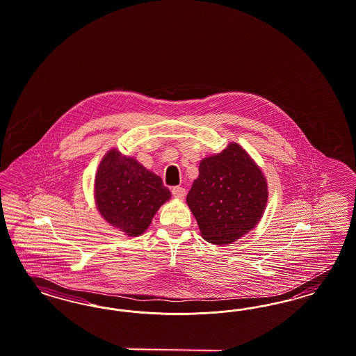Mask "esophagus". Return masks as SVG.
Masks as SVG:
<instances>
[{"label": "esophagus", "mask_w": 356, "mask_h": 356, "mask_svg": "<svg viewBox=\"0 0 356 356\" xmlns=\"http://www.w3.org/2000/svg\"><path fill=\"white\" fill-rule=\"evenodd\" d=\"M172 197H177V199H184L186 195V190L184 187H179V186H175L172 188Z\"/></svg>", "instance_id": "esophagus-1"}]
</instances>
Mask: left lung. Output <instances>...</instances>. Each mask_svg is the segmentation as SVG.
Here are the masks:
<instances>
[{"mask_svg": "<svg viewBox=\"0 0 356 356\" xmlns=\"http://www.w3.org/2000/svg\"><path fill=\"white\" fill-rule=\"evenodd\" d=\"M186 202L206 241L231 244L260 222L268 184L250 154L231 143L222 153L200 161Z\"/></svg>", "mask_w": 356, "mask_h": 356, "instance_id": "1", "label": "left lung"}]
</instances>
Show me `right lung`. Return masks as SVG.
I'll list each match as a JSON object with an SVG mask.
<instances>
[{"instance_id":"obj_1","label":"right lung","mask_w":356,"mask_h":356,"mask_svg":"<svg viewBox=\"0 0 356 356\" xmlns=\"http://www.w3.org/2000/svg\"><path fill=\"white\" fill-rule=\"evenodd\" d=\"M172 197L157 174L111 149L95 177V202L108 223L127 236H140L159 207Z\"/></svg>"}]
</instances>
